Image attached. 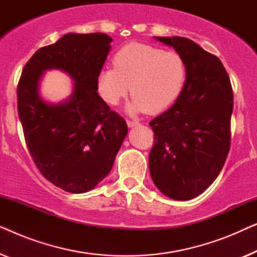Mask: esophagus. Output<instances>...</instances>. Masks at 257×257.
<instances>
[{
    "instance_id": "1",
    "label": "esophagus",
    "mask_w": 257,
    "mask_h": 257,
    "mask_svg": "<svg viewBox=\"0 0 257 257\" xmlns=\"http://www.w3.org/2000/svg\"><path fill=\"white\" fill-rule=\"evenodd\" d=\"M139 125L138 121H135V120H127V126L128 127H133V126H137Z\"/></svg>"
}]
</instances>
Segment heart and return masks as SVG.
<instances>
[{"label": "heart", "mask_w": 257, "mask_h": 257, "mask_svg": "<svg viewBox=\"0 0 257 257\" xmlns=\"http://www.w3.org/2000/svg\"><path fill=\"white\" fill-rule=\"evenodd\" d=\"M187 79V65L175 51L153 45L125 44L113 56V68H104L97 78L100 96L117 105L130 91L131 112L156 114L170 107L180 97Z\"/></svg>", "instance_id": "1"}]
</instances>
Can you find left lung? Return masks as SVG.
<instances>
[{
    "label": "left lung",
    "instance_id": "1",
    "mask_svg": "<svg viewBox=\"0 0 257 257\" xmlns=\"http://www.w3.org/2000/svg\"><path fill=\"white\" fill-rule=\"evenodd\" d=\"M156 38L184 57L187 79L177 101L150 121V173L168 198L189 200L213 184L227 159L233 89L215 55L186 37Z\"/></svg>",
    "mask_w": 257,
    "mask_h": 257
}]
</instances>
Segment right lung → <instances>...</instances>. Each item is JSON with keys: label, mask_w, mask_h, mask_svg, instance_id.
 Wrapping results in <instances>:
<instances>
[{"label": "right lung", "mask_w": 257, "mask_h": 257, "mask_svg": "<svg viewBox=\"0 0 257 257\" xmlns=\"http://www.w3.org/2000/svg\"><path fill=\"white\" fill-rule=\"evenodd\" d=\"M106 34H66L35 52L17 84V111L24 138L42 175L69 193H85L110 173L127 135L125 119L97 93V78L111 48ZM59 68L75 80L68 102L39 97L43 71Z\"/></svg>", "instance_id": "add662e5"}]
</instances>
